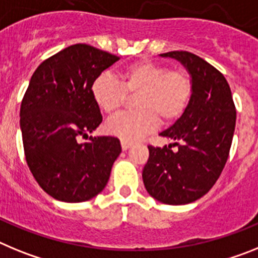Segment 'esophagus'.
Returning <instances> with one entry per match:
<instances>
[{"label":"esophagus","mask_w":258,"mask_h":258,"mask_svg":"<svg viewBox=\"0 0 258 258\" xmlns=\"http://www.w3.org/2000/svg\"><path fill=\"white\" fill-rule=\"evenodd\" d=\"M131 146H132L131 142H127V141H121V149L124 150V151H125V150L129 149Z\"/></svg>","instance_id":"esophagus-1"}]
</instances>
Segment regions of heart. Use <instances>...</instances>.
<instances>
[{
    "label": "heart",
    "instance_id": "b5f03b06",
    "mask_svg": "<svg viewBox=\"0 0 258 258\" xmlns=\"http://www.w3.org/2000/svg\"><path fill=\"white\" fill-rule=\"evenodd\" d=\"M127 94H137L138 109L109 120L106 129L122 141L141 140L161 122H172L182 116L190 103L192 83L183 70H168L154 61L141 60L121 68L118 80L103 72L92 84L95 104L107 115H115L126 101Z\"/></svg>",
    "mask_w": 258,
    "mask_h": 258
}]
</instances>
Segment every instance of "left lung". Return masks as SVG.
I'll return each instance as SVG.
<instances>
[{
    "instance_id": "obj_1",
    "label": "left lung",
    "mask_w": 258,
    "mask_h": 258,
    "mask_svg": "<svg viewBox=\"0 0 258 258\" xmlns=\"http://www.w3.org/2000/svg\"><path fill=\"white\" fill-rule=\"evenodd\" d=\"M160 55L177 59L187 68L192 95L183 115L160 133L174 143L149 146L142 178L152 198L181 206L200 199L220 178L235 131L236 109L226 79L208 61L188 51Z\"/></svg>"
}]
</instances>
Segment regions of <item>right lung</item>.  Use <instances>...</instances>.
<instances>
[{"instance_id":"right-lung-1","label":"right lung","mask_w":258,"mask_h":258,"mask_svg":"<svg viewBox=\"0 0 258 258\" xmlns=\"http://www.w3.org/2000/svg\"><path fill=\"white\" fill-rule=\"evenodd\" d=\"M117 59L90 45H71L32 75L20 104L23 147L31 173L54 199L86 202L108 182L120 141L106 136L79 141L102 122L92 84Z\"/></svg>"}]
</instances>
